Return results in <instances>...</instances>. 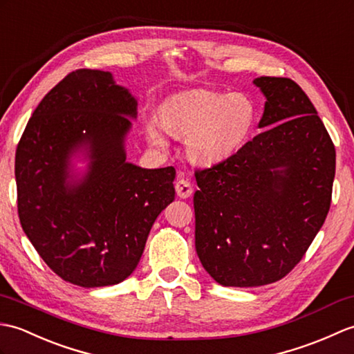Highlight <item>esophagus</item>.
<instances>
[{"mask_svg":"<svg viewBox=\"0 0 354 354\" xmlns=\"http://www.w3.org/2000/svg\"><path fill=\"white\" fill-rule=\"evenodd\" d=\"M176 192L180 198H189L194 192L192 185L186 178H178L176 183Z\"/></svg>","mask_w":354,"mask_h":354,"instance_id":"1","label":"esophagus"}]
</instances>
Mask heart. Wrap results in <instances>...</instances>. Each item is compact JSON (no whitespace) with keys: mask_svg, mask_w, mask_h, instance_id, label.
Here are the masks:
<instances>
[{"mask_svg":"<svg viewBox=\"0 0 354 354\" xmlns=\"http://www.w3.org/2000/svg\"><path fill=\"white\" fill-rule=\"evenodd\" d=\"M257 109L243 93L194 91L169 100L159 120L145 122L147 138L154 147L168 145L162 127L186 139L187 157L197 165L221 163L239 151L254 130Z\"/></svg>","mask_w":354,"mask_h":354,"instance_id":"obj_1","label":"heart"}]
</instances>
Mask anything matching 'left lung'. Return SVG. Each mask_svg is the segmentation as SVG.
Masks as SVG:
<instances>
[{"label":"left lung","instance_id":"1","mask_svg":"<svg viewBox=\"0 0 354 354\" xmlns=\"http://www.w3.org/2000/svg\"><path fill=\"white\" fill-rule=\"evenodd\" d=\"M265 97L254 136L224 162L195 171V250L216 283L253 288L301 261L330 209L335 145L303 89L259 77Z\"/></svg>","mask_w":354,"mask_h":354}]
</instances>
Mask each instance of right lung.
Masks as SVG:
<instances>
[{"label":"right lung","instance_id":"1","mask_svg":"<svg viewBox=\"0 0 354 354\" xmlns=\"http://www.w3.org/2000/svg\"><path fill=\"white\" fill-rule=\"evenodd\" d=\"M138 100L109 71L77 69L39 103L17 148L24 233L69 283L100 288L135 271L151 227L174 201L176 169L127 162ZM88 162L75 173L72 160Z\"/></svg>","mask_w":354,"mask_h":354}]
</instances>
